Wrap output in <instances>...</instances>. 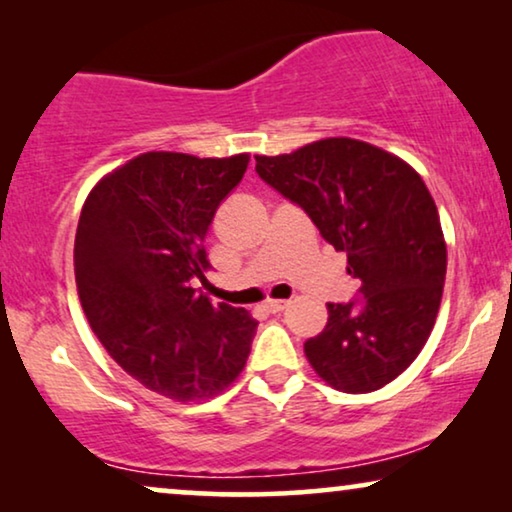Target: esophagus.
Returning a JSON list of instances; mask_svg holds the SVG:
<instances>
[{"mask_svg":"<svg viewBox=\"0 0 512 512\" xmlns=\"http://www.w3.org/2000/svg\"><path fill=\"white\" fill-rule=\"evenodd\" d=\"M286 300H268V303H265V310L268 312H272V314H277V312H282V310H286Z\"/></svg>","mask_w":512,"mask_h":512,"instance_id":"obj_1","label":"esophagus"}]
</instances>
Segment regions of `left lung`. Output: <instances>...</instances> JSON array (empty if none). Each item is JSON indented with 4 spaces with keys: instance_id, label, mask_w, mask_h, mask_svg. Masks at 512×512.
I'll return each instance as SVG.
<instances>
[{
    "instance_id": "8db88e82",
    "label": "left lung",
    "mask_w": 512,
    "mask_h": 512,
    "mask_svg": "<svg viewBox=\"0 0 512 512\" xmlns=\"http://www.w3.org/2000/svg\"><path fill=\"white\" fill-rule=\"evenodd\" d=\"M256 172L345 251L347 272L361 282L359 298L326 305V328L305 342L307 361L345 394L396 380L429 340L447 270L440 216L422 177L347 137L256 156Z\"/></svg>"
}]
</instances>
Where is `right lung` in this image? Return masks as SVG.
<instances>
[{
  "mask_svg": "<svg viewBox=\"0 0 512 512\" xmlns=\"http://www.w3.org/2000/svg\"><path fill=\"white\" fill-rule=\"evenodd\" d=\"M247 165V153H142L81 209L74 275L88 324L125 373L172 401L221 394L249 359L258 321L193 289L209 270V223Z\"/></svg>",
  "mask_w": 512,
  "mask_h": 512,
  "instance_id": "1",
  "label": "right lung"
}]
</instances>
